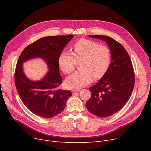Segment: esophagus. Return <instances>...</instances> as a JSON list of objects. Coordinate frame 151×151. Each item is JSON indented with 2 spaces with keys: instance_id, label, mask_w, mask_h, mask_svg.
I'll return each mask as SVG.
<instances>
[{
  "instance_id": "34e87169",
  "label": "esophagus",
  "mask_w": 151,
  "mask_h": 151,
  "mask_svg": "<svg viewBox=\"0 0 151 151\" xmlns=\"http://www.w3.org/2000/svg\"><path fill=\"white\" fill-rule=\"evenodd\" d=\"M80 89H75V90H73L72 92H73V93H76V92H80Z\"/></svg>"
}]
</instances>
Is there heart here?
<instances>
[{
  "mask_svg": "<svg viewBox=\"0 0 151 151\" xmlns=\"http://www.w3.org/2000/svg\"><path fill=\"white\" fill-rule=\"evenodd\" d=\"M111 61L109 47L99 45L89 40L81 39L73 46L72 52L63 51L58 59L59 65L65 74L75 69L77 62H80L77 71L68 77L65 85L68 88L79 89L89 84L93 80L101 78L107 72Z\"/></svg>",
  "mask_w": 151,
  "mask_h": 151,
  "instance_id": "b5f03b06",
  "label": "heart"
}]
</instances>
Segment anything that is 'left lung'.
Listing matches in <instances>:
<instances>
[{"mask_svg": "<svg viewBox=\"0 0 151 151\" xmlns=\"http://www.w3.org/2000/svg\"><path fill=\"white\" fill-rule=\"evenodd\" d=\"M89 36L105 41L111 53L109 69L89 89L91 97L86 104L93 114L106 117L119 111L129 100L134 84L133 67L129 54L121 43L108 36Z\"/></svg>", "mask_w": 151, "mask_h": 151, "instance_id": "left-lung-1", "label": "left lung"}]
</instances>
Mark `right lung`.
<instances>
[{
  "label": "right lung",
  "mask_w": 151,
  "mask_h": 151,
  "mask_svg": "<svg viewBox=\"0 0 151 151\" xmlns=\"http://www.w3.org/2000/svg\"><path fill=\"white\" fill-rule=\"evenodd\" d=\"M74 36L59 35L41 38L28 45L20 54L15 69L14 83L23 104L34 114L44 118L57 116L64 109L72 94L59 89L62 78L58 59L67 44ZM34 58H42L49 71L41 81H31L23 73L22 63Z\"/></svg>",
  "instance_id": "add662e5"
}]
</instances>
